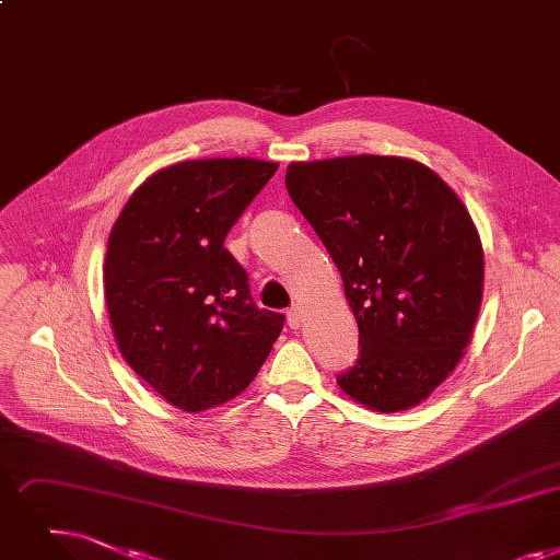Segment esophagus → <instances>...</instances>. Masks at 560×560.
Returning <instances> with one entry per match:
<instances>
[{"label":"esophagus","instance_id":"34e87169","mask_svg":"<svg viewBox=\"0 0 560 560\" xmlns=\"http://www.w3.org/2000/svg\"><path fill=\"white\" fill-rule=\"evenodd\" d=\"M288 325L293 329H300V325H302V308L300 306H293L288 311Z\"/></svg>","mask_w":560,"mask_h":560}]
</instances>
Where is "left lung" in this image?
Listing matches in <instances>:
<instances>
[{
    "mask_svg": "<svg viewBox=\"0 0 560 560\" xmlns=\"http://www.w3.org/2000/svg\"><path fill=\"white\" fill-rule=\"evenodd\" d=\"M290 199L336 262L359 327L354 402L394 415L425 402L471 343L485 254L467 206L419 160L290 162Z\"/></svg>",
    "mask_w": 560,
    "mask_h": 560,
    "instance_id": "1",
    "label": "left lung"
}]
</instances>
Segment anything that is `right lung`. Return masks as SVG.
<instances>
[{
	"label": "right lung",
	"instance_id": "obj_1",
	"mask_svg": "<svg viewBox=\"0 0 560 560\" xmlns=\"http://www.w3.org/2000/svg\"><path fill=\"white\" fill-rule=\"evenodd\" d=\"M277 168L254 158L176 162L145 178L112 226L103 283L118 352L189 415L245 392L283 329L224 247Z\"/></svg>",
	"mask_w": 560,
	"mask_h": 560
}]
</instances>
